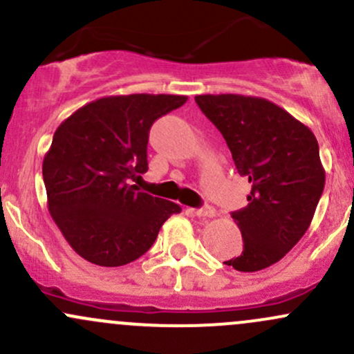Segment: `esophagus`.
I'll return each instance as SVG.
<instances>
[{"mask_svg": "<svg viewBox=\"0 0 354 354\" xmlns=\"http://www.w3.org/2000/svg\"><path fill=\"white\" fill-rule=\"evenodd\" d=\"M193 213H195L196 216H200V218H213V216H215V209H213L212 207L196 208V209H193Z\"/></svg>", "mask_w": 354, "mask_h": 354, "instance_id": "esophagus-1", "label": "esophagus"}]
</instances>
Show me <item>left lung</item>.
Wrapping results in <instances>:
<instances>
[{
    "label": "left lung",
    "mask_w": 354,
    "mask_h": 354,
    "mask_svg": "<svg viewBox=\"0 0 354 354\" xmlns=\"http://www.w3.org/2000/svg\"><path fill=\"white\" fill-rule=\"evenodd\" d=\"M195 100L252 186L247 207L232 213L243 252L225 263L240 272L267 269L302 239L319 203L326 173L316 136L262 97L205 94Z\"/></svg>",
    "instance_id": "8db88e82"
}]
</instances>
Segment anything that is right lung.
Returning a JSON list of instances; mask_svg holds the SVG:
<instances>
[{"label":"right lung","mask_w":354,"mask_h":354,"mask_svg":"<svg viewBox=\"0 0 354 354\" xmlns=\"http://www.w3.org/2000/svg\"><path fill=\"white\" fill-rule=\"evenodd\" d=\"M186 100L171 94L100 97L57 127L41 166L46 205L68 245L87 262H133L149 250L161 225L181 212L129 180L147 171L154 120Z\"/></svg>","instance_id":"right-lung-1"}]
</instances>
